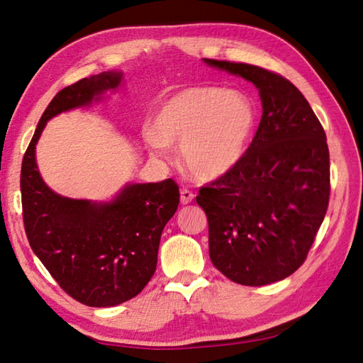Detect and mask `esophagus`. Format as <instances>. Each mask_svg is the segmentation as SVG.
<instances>
[{
    "label": "esophagus",
    "mask_w": 363,
    "mask_h": 363,
    "mask_svg": "<svg viewBox=\"0 0 363 363\" xmlns=\"http://www.w3.org/2000/svg\"><path fill=\"white\" fill-rule=\"evenodd\" d=\"M194 194L190 192V190H187V189H181V203L182 204H189V203H192V200H194Z\"/></svg>",
    "instance_id": "esophagus-1"
}]
</instances>
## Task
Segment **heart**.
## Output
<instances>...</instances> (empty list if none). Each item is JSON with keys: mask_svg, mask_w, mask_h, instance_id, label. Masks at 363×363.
<instances>
[{"mask_svg": "<svg viewBox=\"0 0 363 363\" xmlns=\"http://www.w3.org/2000/svg\"><path fill=\"white\" fill-rule=\"evenodd\" d=\"M255 125V104L242 91L189 87L157 108L146 143L157 159H168L169 146L181 144L184 167L199 179L214 181L245 159Z\"/></svg>", "mask_w": 363, "mask_h": 363, "instance_id": "b5f03b06", "label": "heart"}]
</instances>
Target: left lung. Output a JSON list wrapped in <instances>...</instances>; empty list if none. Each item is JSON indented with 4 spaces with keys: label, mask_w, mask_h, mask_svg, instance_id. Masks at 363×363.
Returning a JSON list of instances; mask_svg holds the SVG:
<instances>
[{
    "label": "left lung",
    "mask_w": 363,
    "mask_h": 363,
    "mask_svg": "<svg viewBox=\"0 0 363 363\" xmlns=\"http://www.w3.org/2000/svg\"><path fill=\"white\" fill-rule=\"evenodd\" d=\"M203 62L252 82L262 101L245 159L196 196L208 217L211 262L238 284H272L300 268L325 217V131L301 91L282 76L246 63Z\"/></svg>",
    "instance_id": "left-lung-1"
}]
</instances>
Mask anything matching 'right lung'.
I'll list each match as a JSON object with an SVG mask.
<instances>
[{"instance_id": "right-lung-1", "label": "right lung", "mask_w": 363, "mask_h": 363, "mask_svg": "<svg viewBox=\"0 0 363 363\" xmlns=\"http://www.w3.org/2000/svg\"><path fill=\"white\" fill-rule=\"evenodd\" d=\"M122 85V71H103L58 91L22 162L23 223L33 252L65 292L94 308L117 306L146 287L163 228L179 204V187L173 179L127 182L111 200L69 199L44 182L36 144L52 117L89 108Z\"/></svg>"}]
</instances>
